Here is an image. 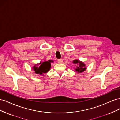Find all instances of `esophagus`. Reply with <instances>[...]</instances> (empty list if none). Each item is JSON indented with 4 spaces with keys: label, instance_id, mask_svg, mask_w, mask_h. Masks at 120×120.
<instances>
[{
    "label": "esophagus",
    "instance_id": "esophagus-1",
    "mask_svg": "<svg viewBox=\"0 0 120 120\" xmlns=\"http://www.w3.org/2000/svg\"><path fill=\"white\" fill-rule=\"evenodd\" d=\"M57 61H58V63H60V64H61L63 63V60L62 59H59L57 60Z\"/></svg>",
    "mask_w": 120,
    "mask_h": 120
}]
</instances>
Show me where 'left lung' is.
<instances>
[{
  "instance_id": "left-lung-1",
  "label": "left lung",
  "mask_w": 120,
  "mask_h": 120,
  "mask_svg": "<svg viewBox=\"0 0 120 120\" xmlns=\"http://www.w3.org/2000/svg\"><path fill=\"white\" fill-rule=\"evenodd\" d=\"M72 63L77 65V67L75 68V71L79 72H79L81 73V72H83L86 70V68L85 67L86 64L82 62V61L79 60L77 59H75L72 61Z\"/></svg>"
}]
</instances>
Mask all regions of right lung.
<instances>
[{
  "label": "right lung",
  "mask_w": 120,
  "mask_h": 120,
  "mask_svg": "<svg viewBox=\"0 0 120 120\" xmlns=\"http://www.w3.org/2000/svg\"><path fill=\"white\" fill-rule=\"evenodd\" d=\"M52 62H53V60H49L48 61H45L43 62L41 61L39 64H34L32 67V70H34L35 74L43 75V74L46 73L50 70L51 68L50 63Z\"/></svg>",
  "instance_id": "1"
}]
</instances>
